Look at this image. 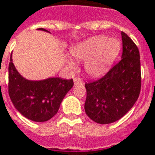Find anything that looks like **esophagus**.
<instances>
[{
	"instance_id": "esophagus-1",
	"label": "esophagus",
	"mask_w": 155,
	"mask_h": 155,
	"mask_svg": "<svg viewBox=\"0 0 155 155\" xmlns=\"http://www.w3.org/2000/svg\"><path fill=\"white\" fill-rule=\"evenodd\" d=\"M74 84L75 86L80 85V84H82V81L80 79H74Z\"/></svg>"
}]
</instances>
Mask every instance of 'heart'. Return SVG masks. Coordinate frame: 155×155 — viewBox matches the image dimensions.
<instances>
[{
  "label": "heart",
  "instance_id": "1",
  "mask_svg": "<svg viewBox=\"0 0 155 155\" xmlns=\"http://www.w3.org/2000/svg\"><path fill=\"white\" fill-rule=\"evenodd\" d=\"M121 50V43L116 38L96 35L72 46L70 51L75 59L84 61L85 72L92 77H99L109 70ZM67 64L71 69L77 65L72 60Z\"/></svg>",
  "mask_w": 155,
  "mask_h": 155
}]
</instances>
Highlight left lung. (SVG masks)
I'll return each mask as SVG.
<instances>
[{
	"instance_id": "obj_1",
	"label": "left lung",
	"mask_w": 155,
	"mask_h": 155,
	"mask_svg": "<svg viewBox=\"0 0 155 155\" xmlns=\"http://www.w3.org/2000/svg\"><path fill=\"white\" fill-rule=\"evenodd\" d=\"M123 54L103 77L86 83L84 110L94 122L108 124L124 116L137 100L140 91V62L137 47L121 32Z\"/></svg>"
}]
</instances>
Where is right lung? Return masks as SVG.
<instances>
[{
    "mask_svg": "<svg viewBox=\"0 0 155 155\" xmlns=\"http://www.w3.org/2000/svg\"><path fill=\"white\" fill-rule=\"evenodd\" d=\"M37 30L49 32L44 28ZM72 79L49 77L30 80L20 75L13 63L9 64V95L20 114L34 122H45L58 111L62 100L73 87Z\"/></svg>",
    "mask_w": 155,
    "mask_h": 155,
    "instance_id": "add662e5",
    "label": "right lung"
}]
</instances>
